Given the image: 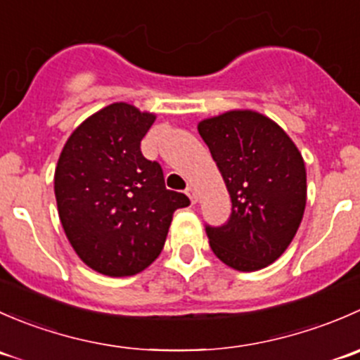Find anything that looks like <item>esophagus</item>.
<instances>
[{
	"mask_svg": "<svg viewBox=\"0 0 360 360\" xmlns=\"http://www.w3.org/2000/svg\"><path fill=\"white\" fill-rule=\"evenodd\" d=\"M186 195H188V197H190L191 203H197V191H195L193 186H188L186 188Z\"/></svg>",
	"mask_w": 360,
	"mask_h": 360,
	"instance_id": "obj_1",
	"label": "esophagus"
}]
</instances>
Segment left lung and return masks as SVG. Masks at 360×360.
Here are the masks:
<instances>
[{
	"label": "left lung",
	"mask_w": 360,
	"mask_h": 360,
	"mask_svg": "<svg viewBox=\"0 0 360 360\" xmlns=\"http://www.w3.org/2000/svg\"><path fill=\"white\" fill-rule=\"evenodd\" d=\"M198 132L231 198L230 219L223 226H205L210 249L235 270H261L282 256L303 219V157L291 137L257 111L202 120Z\"/></svg>",
	"instance_id": "8db88e82"
}]
</instances>
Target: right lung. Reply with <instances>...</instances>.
Instances as JSON below:
<instances>
[{"instance_id":"1","label":"right lung","mask_w":360,"mask_h":360,"mask_svg":"<svg viewBox=\"0 0 360 360\" xmlns=\"http://www.w3.org/2000/svg\"><path fill=\"white\" fill-rule=\"evenodd\" d=\"M155 118L132 104H110L76 127L57 162L53 190L69 244L103 275L150 266L174 210L190 205L186 195L167 190L160 163L141 153Z\"/></svg>"}]
</instances>
